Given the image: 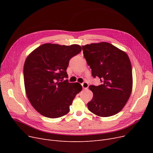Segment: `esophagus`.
<instances>
[{
	"label": "esophagus",
	"instance_id": "1",
	"mask_svg": "<svg viewBox=\"0 0 153 153\" xmlns=\"http://www.w3.org/2000/svg\"><path fill=\"white\" fill-rule=\"evenodd\" d=\"M82 86L84 89H87L88 87H89V84H88L87 82H84L82 84Z\"/></svg>",
	"mask_w": 153,
	"mask_h": 153
}]
</instances>
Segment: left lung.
<instances>
[{
	"label": "left lung",
	"instance_id": "left-lung-1",
	"mask_svg": "<svg viewBox=\"0 0 153 153\" xmlns=\"http://www.w3.org/2000/svg\"><path fill=\"white\" fill-rule=\"evenodd\" d=\"M84 57L101 84L91 85L92 99L87 103L96 115L107 117L121 111L132 91L131 64L127 54L107 42L82 46Z\"/></svg>",
	"mask_w": 153,
	"mask_h": 153
}]
</instances>
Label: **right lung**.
<instances>
[{
    "label": "right lung",
    "mask_w": 153,
    "mask_h": 153,
    "mask_svg": "<svg viewBox=\"0 0 153 153\" xmlns=\"http://www.w3.org/2000/svg\"><path fill=\"white\" fill-rule=\"evenodd\" d=\"M81 46L46 43L27 58L23 67L27 97L39 113L56 118L66 115L76 95L82 91L78 82L69 83L66 72L69 60L81 51Z\"/></svg>",
    "instance_id": "obj_1"
}]
</instances>
